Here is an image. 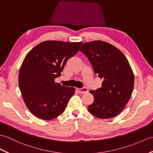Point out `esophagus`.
<instances>
[{
    "instance_id": "34e87169",
    "label": "esophagus",
    "mask_w": 153,
    "mask_h": 153,
    "mask_svg": "<svg viewBox=\"0 0 153 153\" xmlns=\"http://www.w3.org/2000/svg\"><path fill=\"white\" fill-rule=\"evenodd\" d=\"M77 91V92L81 94H84V93H88V89L87 88H77L76 89Z\"/></svg>"
}]
</instances>
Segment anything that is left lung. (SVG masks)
Returning <instances> with one entry per match:
<instances>
[{"instance_id": "8db88e82", "label": "left lung", "mask_w": 153, "mask_h": 153, "mask_svg": "<svg viewBox=\"0 0 153 153\" xmlns=\"http://www.w3.org/2000/svg\"><path fill=\"white\" fill-rule=\"evenodd\" d=\"M79 51L89 60L94 74L104 79L101 88L90 91L94 102L88 105V111L100 119L119 115L129 101L134 85L133 71L125 55L102 40L85 42Z\"/></svg>"}]
</instances>
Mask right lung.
<instances>
[{
    "mask_svg": "<svg viewBox=\"0 0 153 153\" xmlns=\"http://www.w3.org/2000/svg\"><path fill=\"white\" fill-rule=\"evenodd\" d=\"M82 42L56 40L42 42L25 57L19 72V87L27 108L42 120H51L62 114L74 87L56 83L67 60L79 51Z\"/></svg>",
    "mask_w": 153,
    "mask_h": 153,
    "instance_id": "add662e5",
    "label": "right lung"
}]
</instances>
